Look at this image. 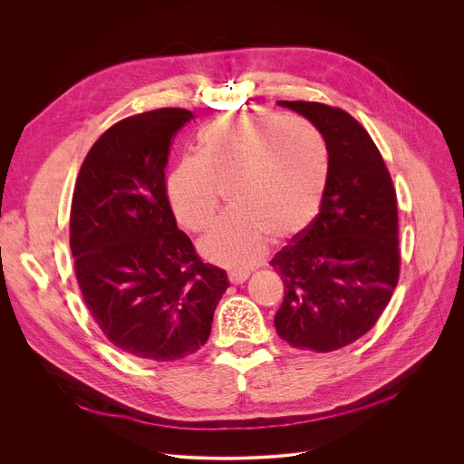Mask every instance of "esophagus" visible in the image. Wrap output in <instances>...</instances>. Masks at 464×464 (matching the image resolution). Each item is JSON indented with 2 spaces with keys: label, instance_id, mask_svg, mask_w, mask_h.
<instances>
[{
  "label": "esophagus",
  "instance_id": "1",
  "mask_svg": "<svg viewBox=\"0 0 464 464\" xmlns=\"http://www.w3.org/2000/svg\"><path fill=\"white\" fill-rule=\"evenodd\" d=\"M227 277H229V281L233 285H242L249 277V272H246V270H233V272L227 274Z\"/></svg>",
  "mask_w": 464,
  "mask_h": 464
}]
</instances>
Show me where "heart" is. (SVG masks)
I'll return each mask as SVG.
<instances>
[{
	"mask_svg": "<svg viewBox=\"0 0 464 464\" xmlns=\"http://www.w3.org/2000/svg\"><path fill=\"white\" fill-rule=\"evenodd\" d=\"M328 183V152L299 122L238 115L211 122L200 154L179 160L167 179L169 202L190 231L208 229L229 188L233 211L202 240L204 253L224 266H247L272 235L299 237L317 217Z\"/></svg>",
	"mask_w": 464,
	"mask_h": 464,
	"instance_id": "heart-1",
	"label": "heart"
}]
</instances>
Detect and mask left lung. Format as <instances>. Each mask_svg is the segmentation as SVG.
Returning a JSON list of instances; mask_svg holds the SVG:
<instances>
[{
    "label": "left lung",
    "instance_id": "obj_1",
    "mask_svg": "<svg viewBox=\"0 0 464 464\" xmlns=\"http://www.w3.org/2000/svg\"><path fill=\"white\" fill-rule=\"evenodd\" d=\"M277 104L321 131L328 183L308 229L270 260L285 283L276 328L295 349L338 351L369 333L399 283L396 192L380 150L351 113L323 102Z\"/></svg>",
    "mask_w": 464,
    "mask_h": 464
}]
</instances>
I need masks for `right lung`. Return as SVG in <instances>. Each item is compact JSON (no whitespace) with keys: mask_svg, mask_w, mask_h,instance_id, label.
I'll return each instance as SVG.
<instances>
[{"mask_svg":"<svg viewBox=\"0 0 464 464\" xmlns=\"http://www.w3.org/2000/svg\"><path fill=\"white\" fill-rule=\"evenodd\" d=\"M194 115L161 108L126 117L90 149L73 190L70 246L84 303L126 354L174 362L206 345L227 274L178 229L165 167Z\"/></svg>","mask_w":464,"mask_h":464,"instance_id":"right-lung-1","label":"right lung"}]
</instances>
